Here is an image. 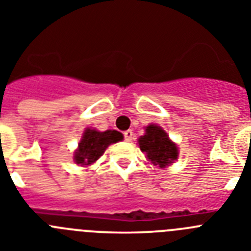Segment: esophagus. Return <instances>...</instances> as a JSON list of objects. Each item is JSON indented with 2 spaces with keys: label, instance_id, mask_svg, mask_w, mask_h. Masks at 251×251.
Wrapping results in <instances>:
<instances>
[{
  "label": "esophagus",
  "instance_id": "obj_1",
  "mask_svg": "<svg viewBox=\"0 0 251 251\" xmlns=\"http://www.w3.org/2000/svg\"><path fill=\"white\" fill-rule=\"evenodd\" d=\"M123 136H124V139H126V141L132 142V139H133V132H132V130H130V129L126 130V132L123 133Z\"/></svg>",
  "mask_w": 251,
  "mask_h": 251
}]
</instances>
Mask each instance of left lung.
Instances as JSON below:
<instances>
[{"label": "left lung", "instance_id": "left-lung-1", "mask_svg": "<svg viewBox=\"0 0 251 251\" xmlns=\"http://www.w3.org/2000/svg\"><path fill=\"white\" fill-rule=\"evenodd\" d=\"M139 148L146 153L148 161L154 166L165 168L178 158V147L171 141L167 133L159 126L150 124L146 127L145 136L138 139Z\"/></svg>", "mask_w": 251, "mask_h": 251}]
</instances>
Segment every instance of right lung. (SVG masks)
I'll list each match as a JSON object with an SVG mask.
<instances>
[{"label": "right lung", "mask_w": 251, "mask_h": 251, "mask_svg": "<svg viewBox=\"0 0 251 251\" xmlns=\"http://www.w3.org/2000/svg\"><path fill=\"white\" fill-rule=\"evenodd\" d=\"M122 139H123V134L118 130L109 129L105 132H99V130L86 128L79 142L77 150L74 153L75 163L80 166L92 165L95 161H98L108 146L117 143Z\"/></svg>", "instance_id": "right-lung-1"}]
</instances>
